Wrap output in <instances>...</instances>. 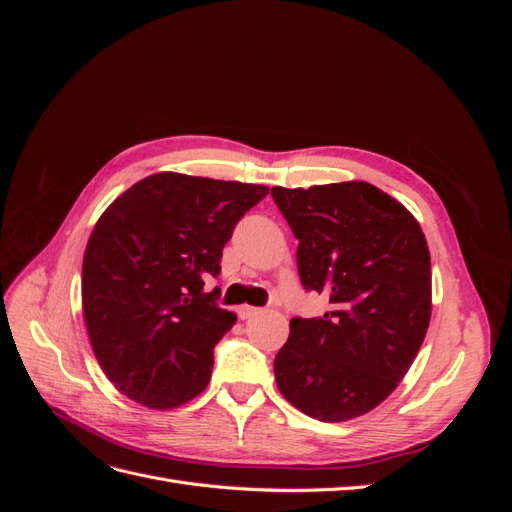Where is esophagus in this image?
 I'll list each match as a JSON object with an SVG mask.
<instances>
[{
    "instance_id": "obj_1",
    "label": "esophagus",
    "mask_w": 512,
    "mask_h": 512,
    "mask_svg": "<svg viewBox=\"0 0 512 512\" xmlns=\"http://www.w3.org/2000/svg\"><path fill=\"white\" fill-rule=\"evenodd\" d=\"M258 312H260V307H254V305H241V307L237 309V314H239L241 320L252 318V316H256Z\"/></svg>"
}]
</instances>
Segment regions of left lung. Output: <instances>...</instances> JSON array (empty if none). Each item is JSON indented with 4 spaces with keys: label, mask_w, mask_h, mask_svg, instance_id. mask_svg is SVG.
<instances>
[{
    "label": "left lung",
    "mask_w": 512,
    "mask_h": 512,
    "mask_svg": "<svg viewBox=\"0 0 512 512\" xmlns=\"http://www.w3.org/2000/svg\"><path fill=\"white\" fill-rule=\"evenodd\" d=\"M299 239L305 290L331 312L292 318L275 356L280 393L303 414L339 423L374 410L406 376L431 316V262L412 213L363 181L273 188Z\"/></svg>",
    "instance_id": "left-lung-1"
}]
</instances>
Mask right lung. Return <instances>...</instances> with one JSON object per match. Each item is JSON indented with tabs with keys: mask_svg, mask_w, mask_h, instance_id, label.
<instances>
[{
	"mask_svg": "<svg viewBox=\"0 0 512 512\" xmlns=\"http://www.w3.org/2000/svg\"><path fill=\"white\" fill-rule=\"evenodd\" d=\"M267 194L158 173L102 213L83 258V314L104 374L136 404L168 410L205 391L213 348L237 320L205 284L220 275L237 222Z\"/></svg>",
	"mask_w": 512,
	"mask_h": 512,
	"instance_id": "1",
	"label": "right lung"
}]
</instances>
